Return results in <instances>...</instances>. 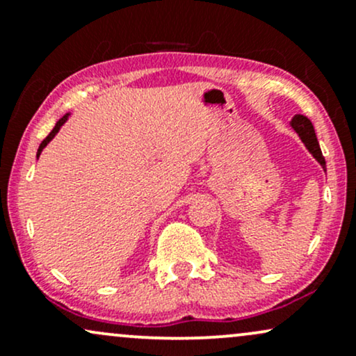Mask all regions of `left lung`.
I'll return each mask as SVG.
<instances>
[{
    "label": "left lung",
    "mask_w": 356,
    "mask_h": 356,
    "mask_svg": "<svg viewBox=\"0 0 356 356\" xmlns=\"http://www.w3.org/2000/svg\"><path fill=\"white\" fill-rule=\"evenodd\" d=\"M290 124H291V128H293L295 131L298 133V136L302 138V141L305 143V146L308 148V152L313 154V158H315V160L320 163L323 171H327V163H325L323 154H321L318 140H316L315 128H313L312 121L303 115H295V118L291 120Z\"/></svg>",
    "instance_id": "1"
}]
</instances>
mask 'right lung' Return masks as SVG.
I'll use <instances>...</instances> for the list:
<instances>
[{"label":"right lung","mask_w":356,"mask_h":356,"mask_svg":"<svg viewBox=\"0 0 356 356\" xmlns=\"http://www.w3.org/2000/svg\"><path fill=\"white\" fill-rule=\"evenodd\" d=\"M68 116H70V113H66V115H65V116H63V118H60V120H58V121H56V124H54V128L51 129V133H49V135H48V136H46L43 141H41L40 148H38V153H36V156H38V158H40V154H41V152H43V148H44V146H46V145H48V143H49V141H51V140H53V138H54V135H56V133H58V131H60V128L63 127V124H65V121H66V120H68Z\"/></svg>","instance_id":"right-lung-1"}]
</instances>
